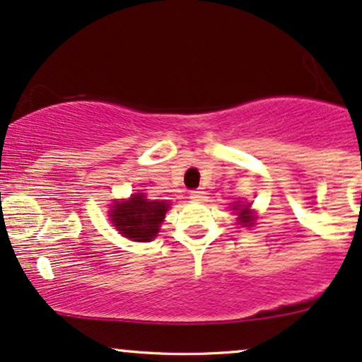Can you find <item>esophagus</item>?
Returning <instances> with one entry per match:
<instances>
[{"instance_id": "esophagus-1", "label": "esophagus", "mask_w": 362, "mask_h": 362, "mask_svg": "<svg viewBox=\"0 0 362 362\" xmlns=\"http://www.w3.org/2000/svg\"><path fill=\"white\" fill-rule=\"evenodd\" d=\"M202 197H204L202 190H192V192H190V199L192 200H202Z\"/></svg>"}]
</instances>
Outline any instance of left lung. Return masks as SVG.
Instances as JSON below:
<instances>
[{"mask_svg":"<svg viewBox=\"0 0 362 362\" xmlns=\"http://www.w3.org/2000/svg\"><path fill=\"white\" fill-rule=\"evenodd\" d=\"M236 211H239V223L245 224V226H251L252 221H255V217L251 216L250 212V206H236Z\"/></svg>","mask_w":362,"mask_h":362,"instance_id":"8db88e82","label":"left lung"}]
</instances>
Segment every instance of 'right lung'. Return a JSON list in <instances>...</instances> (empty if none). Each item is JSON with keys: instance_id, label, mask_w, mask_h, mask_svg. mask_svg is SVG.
Here are the masks:
<instances>
[{"instance_id": "add662e5", "label": "right lung", "mask_w": 362, "mask_h": 362, "mask_svg": "<svg viewBox=\"0 0 362 362\" xmlns=\"http://www.w3.org/2000/svg\"><path fill=\"white\" fill-rule=\"evenodd\" d=\"M170 204L150 200L143 194H133L126 202H116L111 209V221L121 234L134 241H151L160 230Z\"/></svg>"}]
</instances>
